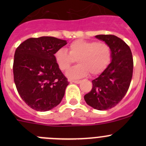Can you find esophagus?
<instances>
[{"label":"esophagus","instance_id":"1","mask_svg":"<svg viewBox=\"0 0 146 146\" xmlns=\"http://www.w3.org/2000/svg\"><path fill=\"white\" fill-rule=\"evenodd\" d=\"M70 82L78 84V83H80V82H81V81H80V80H70Z\"/></svg>","mask_w":146,"mask_h":146}]
</instances>
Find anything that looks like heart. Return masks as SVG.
<instances>
[{
	"label": "heart",
	"mask_w": 146,
	"mask_h": 146,
	"mask_svg": "<svg viewBox=\"0 0 146 146\" xmlns=\"http://www.w3.org/2000/svg\"><path fill=\"white\" fill-rule=\"evenodd\" d=\"M68 52L59 48L54 54V59L61 71H66L75 59L78 65L67 72L71 78H80L90 73L96 76L104 71L110 64L112 52L110 46L104 42L77 39L68 46Z\"/></svg>",
	"instance_id": "heart-1"
}]
</instances>
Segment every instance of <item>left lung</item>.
<instances>
[{
    "instance_id": "8db88e82",
    "label": "left lung",
    "mask_w": 146,
    "mask_h": 146,
    "mask_svg": "<svg viewBox=\"0 0 146 146\" xmlns=\"http://www.w3.org/2000/svg\"><path fill=\"white\" fill-rule=\"evenodd\" d=\"M95 37L111 48V62L99 77L92 81V88L84 96L88 105L98 110H107L119 104L127 92L133 76V61L130 47L112 35Z\"/></svg>"
}]
</instances>
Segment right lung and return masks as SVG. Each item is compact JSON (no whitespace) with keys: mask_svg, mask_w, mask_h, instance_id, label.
Returning a JSON list of instances; mask_svg holds the SVG:
<instances>
[{"mask_svg":"<svg viewBox=\"0 0 146 146\" xmlns=\"http://www.w3.org/2000/svg\"><path fill=\"white\" fill-rule=\"evenodd\" d=\"M66 41L53 36L29 38L16 48L14 82L23 100L33 110L45 111L56 107L64 96L68 79L54 59Z\"/></svg>","mask_w":146,"mask_h":146,"instance_id":"obj_1","label":"right lung"}]
</instances>
